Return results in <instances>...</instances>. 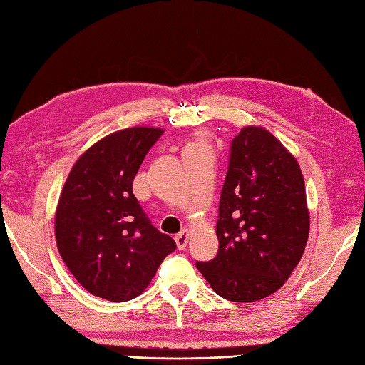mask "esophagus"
I'll use <instances>...</instances> for the list:
<instances>
[{"label": "esophagus", "mask_w": 365, "mask_h": 365, "mask_svg": "<svg viewBox=\"0 0 365 365\" xmlns=\"http://www.w3.org/2000/svg\"><path fill=\"white\" fill-rule=\"evenodd\" d=\"M175 243H177V247L178 250H185L187 247V243H188V230H182L180 234L175 235Z\"/></svg>", "instance_id": "1"}]
</instances>
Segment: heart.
Here are the masks:
<instances>
[{
	"mask_svg": "<svg viewBox=\"0 0 365 365\" xmlns=\"http://www.w3.org/2000/svg\"><path fill=\"white\" fill-rule=\"evenodd\" d=\"M192 150H197V149H192Z\"/></svg>",
	"mask_w": 365,
	"mask_h": 365,
	"instance_id": "1",
	"label": "heart"
}]
</instances>
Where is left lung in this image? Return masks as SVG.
I'll use <instances>...</instances> for the list:
<instances>
[{
  "mask_svg": "<svg viewBox=\"0 0 365 365\" xmlns=\"http://www.w3.org/2000/svg\"><path fill=\"white\" fill-rule=\"evenodd\" d=\"M210 262H196L212 289L234 302L257 301L281 289L309 237L306 187L298 161L260 127L232 139Z\"/></svg>",
  "mask_w": 365,
  "mask_h": 365,
  "instance_id": "1",
  "label": "left lung"
}]
</instances>
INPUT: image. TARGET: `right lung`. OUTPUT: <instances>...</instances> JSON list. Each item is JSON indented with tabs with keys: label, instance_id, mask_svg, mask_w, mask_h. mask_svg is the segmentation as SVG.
Segmentation results:
<instances>
[{
	"label": "right lung",
	"instance_id": "right-lung-1",
	"mask_svg": "<svg viewBox=\"0 0 365 365\" xmlns=\"http://www.w3.org/2000/svg\"><path fill=\"white\" fill-rule=\"evenodd\" d=\"M163 133L133 127L108 135L81 155L66 180L54 218L58 251L98 298H136L177 247L133 195L138 169Z\"/></svg>",
	"mask_w": 365,
	"mask_h": 365
}]
</instances>
